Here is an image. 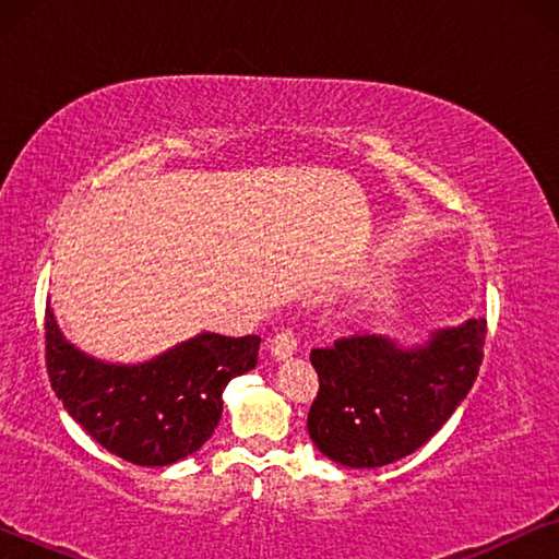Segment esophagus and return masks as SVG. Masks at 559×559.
Here are the masks:
<instances>
[{"mask_svg":"<svg viewBox=\"0 0 559 559\" xmlns=\"http://www.w3.org/2000/svg\"><path fill=\"white\" fill-rule=\"evenodd\" d=\"M298 333L293 328H283L281 333H276L271 337V355L276 359H286L298 349Z\"/></svg>","mask_w":559,"mask_h":559,"instance_id":"1","label":"esophagus"}]
</instances>
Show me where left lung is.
Here are the masks:
<instances>
[{
  "label": "left lung",
  "mask_w": 559,
  "mask_h": 559,
  "mask_svg": "<svg viewBox=\"0 0 559 559\" xmlns=\"http://www.w3.org/2000/svg\"><path fill=\"white\" fill-rule=\"evenodd\" d=\"M484 345L486 320L471 318L414 349L382 335L316 347L310 362L320 386L308 412L310 439L349 468H380L409 456L466 400Z\"/></svg>",
  "instance_id": "obj_1"
}]
</instances>
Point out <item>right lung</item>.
Here are the masks:
<instances>
[{"mask_svg": "<svg viewBox=\"0 0 559 559\" xmlns=\"http://www.w3.org/2000/svg\"><path fill=\"white\" fill-rule=\"evenodd\" d=\"M46 372L63 409L103 449L135 466H167L212 437L222 392L259 359V335L202 333L143 365H108L66 343L51 308Z\"/></svg>", "mask_w": 559, "mask_h": 559, "instance_id": "1", "label": "right lung"}]
</instances>
